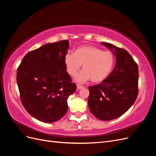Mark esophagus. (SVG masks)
Here are the masks:
<instances>
[{
    "mask_svg": "<svg viewBox=\"0 0 156 156\" xmlns=\"http://www.w3.org/2000/svg\"><path fill=\"white\" fill-rule=\"evenodd\" d=\"M84 87H83V86H82V85H80V84H77V89H81V88H84Z\"/></svg>",
    "mask_w": 156,
    "mask_h": 156,
    "instance_id": "1",
    "label": "esophagus"
}]
</instances>
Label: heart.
Instances as JSON below:
<instances>
[{
    "mask_svg": "<svg viewBox=\"0 0 156 156\" xmlns=\"http://www.w3.org/2000/svg\"><path fill=\"white\" fill-rule=\"evenodd\" d=\"M64 63L69 75L75 77L83 66V71L77 77L79 83L91 79L93 83L104 81L109 76L115 64V56L111 51H103L94 46H83L64 57Z\"/></svg>",
    "mask_w": 156,
    "mask_h": 156,
    "instance_id": "obj_1",
    "label": "heart"
}]
</instances>
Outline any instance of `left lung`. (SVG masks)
Returning a JSON list of instances; mask_svg holds the SVG:
<instances>
[{"label":"left lung","instance_id":"8db88e82","mask_svg":"<svg viewBox=\"0 0 156 156\" xmlns=\"http://www.w3.org/2000/svg\"><path fill=\"white\" fill-rule=\"evenodd\" d=\"M116 56V65L100 84L89 87V109L97 119L108 121L121 116L133 105L138 95L139 68L126 50L101 42Z\"/></svg>","mask_w":156,"mask_h":156}]
</instances>
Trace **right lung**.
Instances as JSON below:
<instances>
[{
    "mask_svg": "<svg viewBox=\"0 0 156 156\" xmlns=\"http://www.w3.org/2000/svg\"><path fill=\"white\" fill-rule=\"evenodd\" d=\"M68 49V40L47 44L29 52L17 68L22 104L41 122L51 123L62 119L68 111V98L76 90L66 70Z\"/></svg>",
    "mask_w": 156,
    "mask_h": 156,
    "instance_id": "obj_1",
    "label": "right lung"
}]
</instances>
